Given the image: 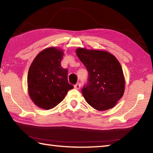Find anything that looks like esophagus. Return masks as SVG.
Listing matches in <instances>:
<instances>
[{
    "mask_svg": "<svg viewBox=\"0 0 153 153\" xmlns=\"http://www.w3.org/2000/svg\"><path fill=\"white\" fill-rule=\"evenodd\" d=\"M80 87H81V84H80L79 82H78V83H77V84L74 86V88H76V89H77V90H79V89L80 88Z\"/></svg>",
    "mask_w": 153,
    "mask_h": 153,
    "instance_id": "1",
    "label": "esophagus"
}]
</instances>
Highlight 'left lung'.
I'll return each instance as SVG.
<instances>
[{
  "label": "left lung",
  "instance_id": "8db88e82",
  "mask_svg": "<svg viewBox=\"0 0 153 153\" xmlns=\"http://www.w3.org/2000/svg\"><path fill=\"white\" fill-rule=\"evenodd\" d=\"M76 55L88 72V82L82 90L86 101L95 109L115 107L123 97L125 78L120 62L107 51L77 48Z\"/></svg>",
  "mask_w": 153,
  "mask_h": 153
}]
</instances>
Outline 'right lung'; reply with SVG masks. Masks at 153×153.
<instances>
[{
  "mask_svg": "<svg viewBox=\"0 0 153 153\" xmlns=\"http://www.w3.org/2000/svg\"><path fill=\"white\" fill-rule=\"evenodd\" d=\"M61 48L44 49L33 59L27 74L28 94L34 104L49 110L58 105L74 88L67 79L68 70L61 65Z\"/></svg>",
  "mask_w": 153,
  "mask_h": 153,
  "instance_id": "add662e5",
  "label": "right lung"
}]
</instances>
